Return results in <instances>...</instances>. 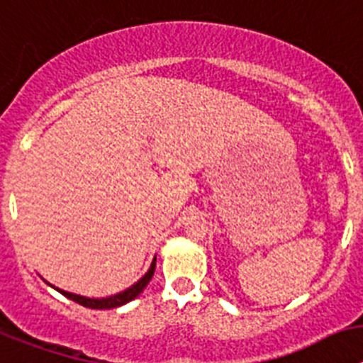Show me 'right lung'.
<instances>
[{
	"label": "right lung",
	"instance_id": "add662e5",
	"mask_svg": "<svg viewBox=\"0 0 363 363\" xmlns=\"http://www.w3.org/2000/svg\"><path fill=\"white\" fill-rule=\"evenodd\" d=\"M153 274H155V259H153V263H151V267H150V270L146 272V276H144L143 279H138V281L135 283L133 286H129L128 291L121 292V294L109 296V298H102V299L84 298V296L71 294V292H64V291H60V289H56V291L62 292L65 298H69V299H72V301H77V303L84 305V307H89V308H115V307H121V305L128 303V301H131V299L137 298V296L140 294L144 289H146V285L150 283V279L153 277Z\"/></svg>",
	"mask_w": 363,
	"mask_h": 363
}]
</instances>
